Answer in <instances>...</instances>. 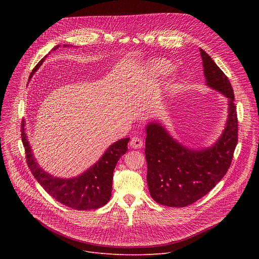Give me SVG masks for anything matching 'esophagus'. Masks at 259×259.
Listing matches in <instances>:
<instances>
[{"instance_id": "1", "label": "esophagus", "mask_w": 259, "mask_h": 259, "mask_svg": "<svg viewBox=\"0 0 259 259\" xmlns=\"http://www.w3.org/2000/svg\"><path fill=\"white\" fill-rule=\"evenodd\" d=\"M143 145V141L141 140V138L137 137V136H134L131 138L130 140V146L132 147V149H140V147H142Z\"/></svg>"}]
</instances>
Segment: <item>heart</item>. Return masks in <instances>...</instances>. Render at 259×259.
Instances as JSON below:
<instances>
[{"label":"heart","instance_id":"1","mask_svg":"<svg viewBox=\"0 0 259 259\" xmlns=\"http://www.w3.org/2000/svg\"><path fill=\"white\" fill-rule=\"evenodd\" d=\"M149 69L152 72V75H154L156 77H160V76H164V75L169 73L172 70V65L170 64V62H168L166 60L157 59L150 63ZM171 88H172V86L169 87V89H171Z\"/></svg>","mask_w":259,"mask_h":259}]
</instances>
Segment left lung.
Segmentation results:
<instances>
[{
  "instance_id": "1",
  "label": "left lung",
  "mask_w": 259,
  "mask_h": 259,
  "mask_svg": "<svg viewBox=\"0 0 259 259\" xmlns=\"http://www.w3.org/2000/svg\"><path fill=\"white\" fill-rule=\"evenodd\" d=\"M200 52L206 85L228 98V119L217 140L198 149L180 143L161 121L145 125L147 186L152 198L168 207H186L208 194L228 172L238 142L232 85L214 60Z\"/></svg>"
}]
</instances>
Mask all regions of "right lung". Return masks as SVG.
<instances>
[{"label":"right lung","instance_id":"right-lung-1","mask_svg":"<svg viewBox=\"0 0 259 259\" xmlns=\"http://www.w3.org/2000/svg\"><path fill=\"white\" fill-rule=\"evenodd\" d=\"M60 45L52 48L51 51L58 49ZM63 47H73L63 45ZM50 53V52H49ZM45 56L31 71V78L34 72L44 62ZM21 137L25 149L27 165L43 189L56 201L72 209L91 210L104 206L112 197L113 174L119 159L126 154L128 141L130 138H122L110 144L99 160L83 173L70 178L54 176L45 171L36 162L29 141L27 139L25 121L21 124Z\"/></svg>","mask_w":259,"mask_h":259}]
</instances>
